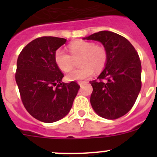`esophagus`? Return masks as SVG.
I'll return each instance as SVG.
<instances>
[{
  "label": "esophagus",
  "mask_w": 157,
  "mask_h": 157,
  "mask_svg": "<svg viewBox=\"0 0 157 157\" xmlns=\"http://www.w3.org/2000/svg\"><path fill=\"white\" fill-rule=\"evenodd\" d=\"M85 83H86V82H78V85L82 87L83 85H84V84H85Z\"/></svg>",
  "instance_id": "34e87169"
}]
</instances>
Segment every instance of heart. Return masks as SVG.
Listing matches in <instances>:
<instances>
[{"instance_id":"heart-1","label":"heart","mask_w":157,"mask_h":157,"mask_svg":"<svg viewBox=\"0 0 157 157\" xmlns=\"http://www.w3.org/2000/svg\"><path fill=\"white\" fill-rule=\"evenodd\" d=\"M70 54L62 48L55 52V62L63 71H68L73 66V58L81 56V68L74 69L66 75L67 81H80L86 79L94 73V70L100 71L104 68L108 59V53L103 46L87 41H77L70 44L68 46Z\"/></svg>"}]
</instances>
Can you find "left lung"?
Wrapping results in <instances>:
<instances>
[{"label":"left lung","mask_w":157,"mask_h":157,"mask_svg":"<svg viewBox=\"0 0 157 157\" xmlns=\"http://www.w3.org/2000/svg\"><path fill=\"white\" fill-rule=\"evenodd\" d=\"M85 40L101 42L108 59L98 78L90 82L93 92L90 104L94 112L107 120H115L132 109L141 88V65L131 43L114 32L102 30Z\"/></svg>","instance_id":"8db88e82"}]
</instances>
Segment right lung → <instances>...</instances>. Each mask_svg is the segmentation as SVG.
<instances>
[{
  "label": "right lung",
  "instance_id": "add662e5",
  "mask_svg": "<svg viewBox=\"0 0 157 157\" xmlns=\"http://www.w3.org/2000/svg\"><path fill=\"white\" fill-rule=\"evenodd\" d=\"M67 39L41 37L23 48L17 59L16 81L25 109L36 120L53 123L71 109L80 86L62 82L63 75L55 62V52Z\"/></svg>",
  "mask_w": 157,
  "mask_h": 157
}]
</instances>
